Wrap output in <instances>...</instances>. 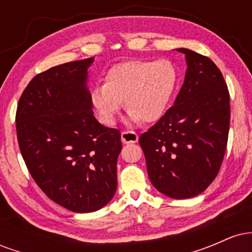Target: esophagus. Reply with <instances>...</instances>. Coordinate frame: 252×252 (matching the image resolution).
Returning <instances> with one entry per match:
<instances>
[{
	"mask_svg": "<svg viewBox=\"0 0 252 252\" xmlns=\"http://www.w3.org/2000/svg\"><path fill=\"white\" fill-rule=\"evenodd\" d=\"M121 138H122V142L124 144H129V143H136L138 141V135L136 134L135 131H123L122 135H121Z\"/></svg>",
	"mask_w": 252,
	"mask_h": 252,
	"instance_id": "34e87169",
	"label": "esophagus"
}]
</instances>
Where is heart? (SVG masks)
Here are the masks:
<instances>
[{
  "label": "heart",
  "mask_w": 252,
  "mask_h": 252,
  "mask_svg": "<svg viewBox=\"0 0 252 252\" xmlns=\"http://www.w3.org/2000/svg\"><path fill=\"white\" fill-rule=\"evenodd\" d=\"M178 73L169 60H130L112 66L104 84L94 86L90 99L98 118L112 124L124 100L130 123L154 122L163 115Z\"/></svg>",
  "instance_id": "obj_1"
}]
</instances>
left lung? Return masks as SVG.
I'll return each instance as SVG.
<instances>
[{"mask_svg": "<svg viewBox=\"0 0 252 252\" xmlns=\"http://www.w3.org/2000/svg\"><path fill=\"white\" fill-rule=\"evenodd\" d=\"M186 74L174 105L140 136L153 186L173 199L204 192L220 169L230 128V96L210 58L189 48Z\"/></svg>", "mask_w": 252, "mask_h": 252, "instance_id": "obj_1", "label": "left lung"}]
</instances>
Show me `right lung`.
<instances>
[{"label": "right lung", "instance_id": "add662e5", "mask_svg": "<svg viewBox=\"0 0 252 252\" xmlns=\"http://www.w3.org/2000/svg\"><path fill=\"white\" fill-rule=\"evenodd\" d=\"M94 58L54 66L31 80L17 104L16 132L32 178L77 213L108 205L117 189V129L94 116L88 88Z\"/></svg>", "mask_w": 252, "mask_h": 252}]
</instances>
